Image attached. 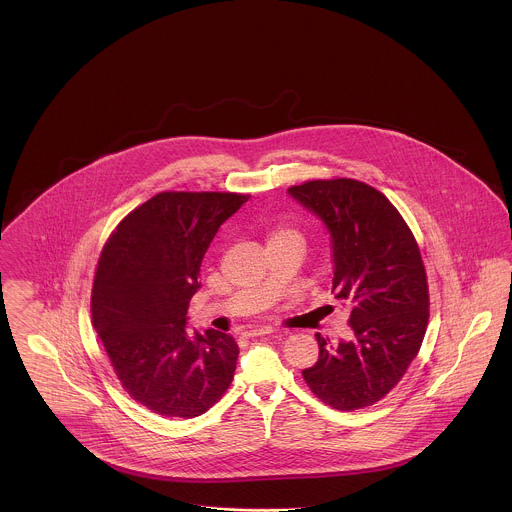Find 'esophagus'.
Returning <instances> with one entry per match:
<instances>
[{"label":"esophagus","mask_w":512,"mask_h":512,"mask_svg":"<svg viewBox=\"0 0 512 512\" xmlns=\"http://www.w3.org/2000/svg\"><path fill=\"white\" fill-rule=\"evenodd\" d=\"M274 331H276V329L265 326V328L249 329V331H244L242 335H244V337H261V335H270V333H274Z\"/></svg>","instance_id":"1"}]
</instances>
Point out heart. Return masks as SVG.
<instances>
[{
	"instance_id": "b5f03b06",
	"label": "heart",
	"mask_w": 512,
	"mask_h": 512,
	"mask_svg": "<svg viewBox=\"0 0 512 512\" xmlns=\"http://www.w3.org/2000/svg\"><path fill=\"white\" fill-rule=\"evenodd\" d=\"M280 238H299V236H297V232H295L293 228H289V226H276V228L272 230L268 242H270V240H280Z\"/></svg>"
}]
</instances>
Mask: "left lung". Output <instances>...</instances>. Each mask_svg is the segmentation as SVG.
Instances as JSON below:
<instances>
[{
    "mask_svg": "<svg viewBox=\"0 0 512 512\" xmlns=\"http://www.w3.org/2000/svg\"><path fill=\"white\" fill-rule=\"evenodd\" d=\"M322 219L331 238L335 299L350 307L352 337L303 369L310 390L333 409L368 408L408 371L429 324V286L419 246L389 198L354 179L287 188Z\"/></svg>",
    "mask_w": 512,
    "mask_h": 512,
    "instance_id": "obj_1",
    "label": "left lung"
}]
</instances>
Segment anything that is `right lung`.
Wrapping results in <instances>:
<instances>
[{
  "label": "right lung",
  "instance_id": "right-lung-1",
  "mask_svg": "<svg viewBox=\"0 0 512 512\" xmlns=\"http://www.w3.org/2000/svg\"><path fill=\"white\" fill-rule=\"evenodd\" d=\"M247 194L160 192L106 240L91 291L93 328L127 394L164 417H198L221 400L238 345L215 329L186 333L200 266Z\"/></svg>",
  "mask_w": 512,
  "mask_h": 512
}]
</instances>
